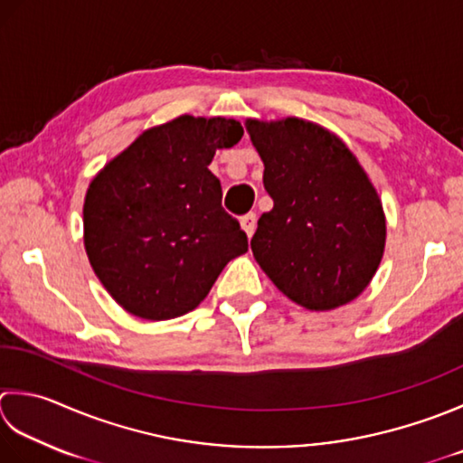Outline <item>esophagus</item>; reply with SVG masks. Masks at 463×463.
I'll return each instance as SVG.
<instances>
[{"label": "esophagus", "mask_w": 463, "mask_h": 463, "mask_svg": "<svg viewBox=\"0 0 463 463\" xmlns=\"http://www.w3.org/2000/svg\"><path fill=\"white\" fill-rule=\"evenodd\" d=\"M241 226H242V231L247 232V237L250 239L252 232H255V229H257V214L255 213L244 214L242 219H241Z\"/></svg>", "instance_id": "obj_1"}]
</instances>
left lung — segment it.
Returning a JSON list of instances; mask_svg holds the SVG:
<instances>
[{
    "instance_id": "left-lung-1",
    "label": "left lung",
    "mask_w": 463,
    "mask_h": 463,
    "mask_svg": "<svg viewBox=\"0 0 463 463\" xmlns=\"http://www.w3.org/2000/svg\"><path fill=\"white\" fill-rule=\"evenodd\" d=\"M265 165L273 208L252 255L275 287L309 311H333L365 291L385 250L382 198L337 134L303 118L244 122Z\"/></svg>"
}]
</instances>
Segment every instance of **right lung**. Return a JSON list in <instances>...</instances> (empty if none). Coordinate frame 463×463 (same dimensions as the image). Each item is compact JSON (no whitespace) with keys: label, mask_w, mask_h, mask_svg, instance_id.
Listing matches in <instances>:
<instances>
[{"label":"right lung","mask_w":463,"mask_h":463,"mask_svg":"<svg viewBox=\"0 0 463 463\" xmlns=\"http://www.w3.org/2000/svg\"><path fill=\"white\" fill-rule=\"evenodd\" d=\"M242 138L222 116H178L144 130L92 178L84 247L99 283L134 317L166 321L201 305L247 234L221 206L208 165Z\"/></svg>","instance_id":"1"}]
</instances>
